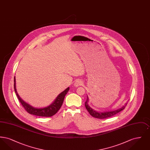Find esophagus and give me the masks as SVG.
Listing matches in <instances>:
<instances>
[{
  "label": "esophagus",
  "mask_w": 150,
  "mask_h": 150,
  "mask_svg": "<svg viewBox=\"0 0 150 150\" xmlns=\"http://www.w3.org/2000/svg\"><path fill=\"white\" fill-rule=\"evenodd\" d=\"M83 84V81H81L80 80H76V81L74 83V86L76 87H78L79 86H82Z\"/></svg>",
  "instance_id": "34e87169"
}]
</instances>
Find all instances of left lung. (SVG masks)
I'll return each mask as SVG.
<instances>
[{
	"label": "left lung",
	"instance_id": "obj_1",
	"mask_svg": "<svg viewBox=\"0 0 150 150\" xmlns=\"http://www.w3.org/2000/svg\"><path fill=\"white\" fill-rule=\"evenodd\" d=\"M88 102H89V98L87 96V99H86V100L85 102V106H86V110H88V111L89 112V113L90 114L91 116H92L94 117H96V118H97V119H106V118H108V117H110L114 116L115 115L119 113V112H120L122 110H123L127 105V103H126L122 107H121L120 108H118L117 110H113V111L98 112V111H97L93 110L92 108L90 107L88 105Z\"/></svg>",
	"mask_w": 150,
	"mask_h": 150
}]
</instances>
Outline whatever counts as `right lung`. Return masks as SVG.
<instances>
[{
  "label": "right lung",
  "mask_w": 150,
  "mask_h": 150,
  "mask_svg": "<svg viewBox=\"0 0 150 150\" xmlns=\"http://www.w3.org/2000/svg\"><path fill=\"white\" fill-rule=\"evenodd\" d=\"M14 89L15 93L17 95V98L21 102L22 106L25 108L26 111L30 114L38 116H43V117H50L54 114H56L58 111L60 109L61 106L62 105L64 97L66 94L69 92L70 88L68 87L66 88L64 91L59 94V95L56 97L54 100L48 106L40 108H36L33 107L30 105L25 101L22 99L20 97L18 94L17 92L16 87V78H14Z\"/></svg>",
  "instance_id": "1"
}]
</instances>
